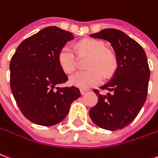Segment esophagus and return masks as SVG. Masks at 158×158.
<instances>
[{"mask_svg":"<svg viewBox=\"0 0 158 158\" xmlns=\"http://www.w3.org/2000/svg\"><path fill=\"white\" fill-rule=\"evenodd\" d=\"M87 91H88V90H85V89H81V90H80V93H81V95H85V93H86Z\"/></svg>","mask_w":158,"mask_h":158,"instance_id":"esophagus-1","label":"esophagus"}]
</instances>
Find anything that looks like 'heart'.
<instances>
[{"label":"heart","instance_id":"b5f03b06","mask_svg":"<svg viewBox=\"0 0 158 158\" xmlns=\"http://www.w3.org/2000/svg\"><path fill=\"white\" fill-rule=\"evenodd\" d=\"M77 49L81 57L90 56L87 68L89 71L79 72L72 75L69 83L73 86L88 89L100 85L104 74L112 75L117 68V59L113 51L105 48L102 41L85 39L77 44ZM58 62L60 68L67 73L74 71L78 64V56L73 48L65 45L58 53Z\"/></svg>","mask_w":158,"mask_h":158}]
</instances>
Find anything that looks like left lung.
I'll return each mask as SVG.
<instances>
[{"label":"left lung","mask_w":158,"mask_h":158,"mask_svg":"<svg viewBox=\"0 0 158 158\" xmlns=\"http://www.w3.org/2000/svg\"><path fill=\"white\" fill-rule=\"evenodd\" d=\"M91 37L109 41L117 59V68L110 82L100 87L112 93L93 91L98 102L89 111L90 119L101 128L115 131L129 125L136 118L147 98L150 69L144 48L116 29H104Z\"/></svg>","instance_id":"left-lung-1"}]
</instances>
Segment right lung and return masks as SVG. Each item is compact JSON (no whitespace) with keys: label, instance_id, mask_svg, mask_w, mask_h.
<instances>
[{"label":"right lung","instance_id":"add662e5","mask_svg":"<svg viewBox=\"0 0 158 158\" xmlns=\"http://www.w3.org/2000/svg\"><path fill=\"white\" fill-rule=\"evenodd\" d=\"M74 37L48 26L26 38L10 62V86L22 114L35 124L54 126L68 115L81 94L75 86L58 87L68 76L58 62V53Z\"/></svg>","mask_w":158,"mask_h":158}]
</instances>
